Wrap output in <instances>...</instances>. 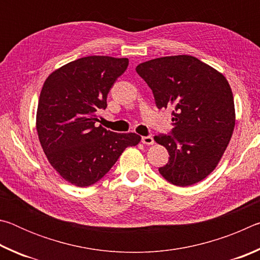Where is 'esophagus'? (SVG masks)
I'll use <instances>...</instances> for the list:
<instances>
[{
	"label": "esophagus",
	"mask_w": 260,
	"mask_h": 260,
	"mask_svg": "<svg viewBox=\"0 0 260 260\" xmlns=\"http://www.w3.org/2000/svg\"><path fill=\"white\" fill-rule=\"evenodd\" d=\"M141 142H142L143 144H147V146H151V144H153V138L150 135L142 136V139H141Z\"/></svg>",
	"instance_id": "esophagus-1"
}]
</instances>
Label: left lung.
Returning a JSON list of instances; mask_svg holds the SVG:
<instances>
[{
    "label": "left lung",
    "instance_id": "1",
    "mask_svg": "<svg viewBox=\"0 0 260 260\" xmlns=\"http://www.w3.org/2000/svg\"><path fill=\"white\" fill-rule=\"evenodd\" d=\"M136 72L150 87L157 108L172 109L173 128L155 135L170 155L158 171L179 187L200 182L218 165L234 131L230 83L217 70L188 55L144 61Z\"/></svg>",
    "mask_w": 260,
    "mask_h": 260
}]
</instances>
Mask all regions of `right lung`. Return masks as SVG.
Masks as SVG:
<instances>
[{
	"label": "right lung",
	"mask_w": 260,
	"mask_h": 260,
	"mask_svg": "<svg viewBox=\"0 0 260 260\" xmlns=\"http://www.w3.org/2000/svg\"><path fill=\"white\" fill-rule=\"evenodd\" d=\"M127 58L88 56L52 72L42 87L37 131L48 160L61 178L78 187L99 182L127 147L141 136L114 133L98 125L113 83Z\"/></svg>",
	"instance_id": "add662e5"
}]
</instances>
